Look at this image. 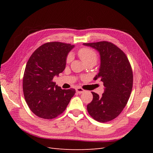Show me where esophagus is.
<instances>
[{"label":"esophagus","instance_id":"esophagus-1","mask_svg":"<svg viewBox=\"0 0 153 153\" xmlns=\"http://www.w3.org/2000/svg\"><path fill=\"white\" fill-rule=\"evenodd\" d=\"M76 91L78 92V94H82V93H83V92H84L85 91L83 89H82V88H80V87H77L76 89Z\"/></svg>","mask_w":153,"mask_h":153}]
</instances>
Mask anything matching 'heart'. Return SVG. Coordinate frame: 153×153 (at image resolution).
Returning <instances> with one entry per match:
<instances>
[{
    "instance_id": "obj_1",
    "label": "heart",
    "mask_w": 153,
    "mask_h": 153,
    "mask_svg": "<svg viewBox=\"0 0 153 153\" xmlns=\"http://www.w3.org/2000/svg\"><path fill=\"white\" fill-rule=\"evenodd\" d=\"M78 55L82 61V62L85 63H87L89 62H95L97 61V55L93 50L87 48H83L78 51ZM73 59V55L70 53L68 55L66 59V62L68 63L70 62Z\"/></svg>"
}]
</instances>
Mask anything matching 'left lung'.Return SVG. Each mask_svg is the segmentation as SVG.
Here are the masks:
<instances>
[{
	"mask_svg": "<svg viewBox=\"0 0 153 153\" xmlns=\"http://www.w3.org/2000/svg\"><path fill=\"white\" fill-rule=\"evenodd\" d=\"M98 51L100 56L99 72L94 78L103 82L102 96L92 92L93 99L87 105L91 116L105 123L121 114L127 104L133 87V72L126 55L112 43L100 41L83 43Z\"/></svg>",
	"mask_w": 153,
	"mask_h": 153,
	"instance_id": "left-lung-1",
	"label": "left lung"
}]
</instances>
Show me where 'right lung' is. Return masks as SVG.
I'll list each match as a JSON object with an SVG mask.
<instances>
[{"instance_id":"1","label":"right lung","mask_w":153,"mask_h":153,"mask_svg":"<svg viewBox=\"0 0 153 153\" xmlns=\"http://www.w3.org/2000/svg\"><path fill=\"white\" fill-rule=\"evenodd\" d=\"M75 45L50 42L41 45L27 62L23 91L30 110L41 118L52 119L66 108L75 89H62L53 82L66 68V59Z\"/></svg>"}]
</instances>
